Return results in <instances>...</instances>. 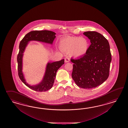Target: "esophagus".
<instances>
[{"mask_svg": "<svg viewBox=\"0 0 128 128\" xmlns=\"http://www.w3.org/2000/svg\"><path fill=\"white\" fill-rule=\"evenodd\" d=\"M70 58L68 57H66L65 58V62H66V63L70 62Z\"/></svg>", "mask_w": 128, "mask_h": 128, "instance_id": "esophagus-1", "label": "esophagus"}]
</instances>
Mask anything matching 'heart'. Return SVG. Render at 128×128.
I'll list each match as a JSON object with an SVG mask.
<instances>
[{
	"label": "heart",
	"instance_id": "1",
	"mask_svg": "<svg viewBox=\"0 0 128 128\" xmlns=\"http://www.w3.org/2000/svg\"><path fill=\"white\" fill-rule=\"evenodd\" d=\"M60 49L75 58L84 56L89 47V43L84 38L68 36L62 39L60 42Z\"/></svg>",
	"mask_w": 128,
	"mask_h": 128
}]
</instances>
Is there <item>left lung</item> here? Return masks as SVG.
Returning <instances> with one entry per match:
<instances>
[{
    "label": "left lung",
    "mask_w": 128,
    "mask_h": 128,
    "mask_svg": "<svg viewBox=\"0 0 128 128\" xmlns=\"http://www.w3.org/2000/svg\"><path fill=\"white\" fill-rule=\"evenodd\" d=\"M91 44L87 53L80 58L71 59L74 63L72 78L82 88L91 89L101 85L108 78L111 54L108 41L96 31L83 33Z\"/></svg>",
    "instance_id": "8db88e82"
}]
</instances>
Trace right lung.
<instances>
[{"label": "right lung", "instance_id": "right-lung-1", "mask_svg": "<svg viewBox=\"0 0 128 128\" xmlns=\"http://www.w3.org/2000/svg\"><path fill=\"white\" fill-rule=\"evenodd\" d=\"M56 33L49 30H35L28 33L21 40L19 44V52L17 56L18 71L20 79L23 83L31 89L36 92H46L52 87L57 70L64 64V60L47 64L44 75L42 80L38 84L34 85L28 84L26 81L22 73V58L23 52L28 43L31 41H36L43 43L52 44L56 38Z\"/></svg>", "mask_w": 128, "mask_h": 128}]
</instances>
